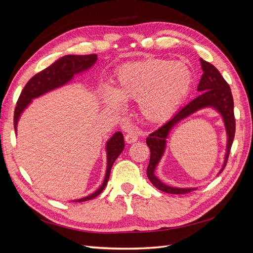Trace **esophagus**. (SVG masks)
<instances>
[{
	"mask_svg": "<svg viewBox=\"0 0 253 253\" xmlns=\"http://www.w3.org/2000/svg\"><path fill=\"white\" fill-rule=\"evenodd\" d=\"M125 138H126V141L127 143H133V142L138 140V135L136 134V132L132 131V132L127 133V134L126 135Z\"/></svg>",
	"mask_w": 253,
	"mask_h": 253,
	"instance_id": "1",
	"label": "esophagus"
}]
</instances>
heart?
Listing matches in <instances>:
<instances>
[{"label":"heart","mask_w":253,"mask_h":253,"mask_svg":"<svg viewBox=\"0 0 253 253\" xmlns=\"http://www.w3.org/2000/svg\"><path fill=\"white\" fill-rule=\"evenodd\" d=\"M192 72L180 61L148 58L120 66L114 90L106 87L102 98L106 105L120 109L122 100H139L142 116L151 122L170 118L189 94Z\"/></svg>","instance_id":"1"}]
</instances>
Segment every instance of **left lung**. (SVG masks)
<instances>
[{
    "label": "left lung",
    "mask_w": 253,
    "mask_h": 253,
    "mask_svg": "<svg viewBox=\"0 0 253 253\" xmlns=\"http://www.w3.org/2000/svg\"><path fill=\"white\" fill-rule=\"evenodd\" d=\"M201 64L204 74L201 78L200 84H198L197 86V90L201 91L200 96H197L186 106H183L179 112L175 114V116H173L172 119H170L163 126L157 128L156 131L152 132L147 138V144L151 151L150 163L147 168L148 178L158 190L166 193L186 194L193 190L169 187L163 183L154 175L155 167L157 166L160 158H162L164 154L166 147V138L168 134H169L170 129L177 124V122H179L183 118L188 117L189 115L193 114L200 109L206 108V106H213L214 109H216L221 114V116H223L228 135L227 153L225 156V164L221 171H223L224 168L226 167L229 154H230L231 145L235 135V118L233 111L234 104L231 89L230 86H229V84L226 82V80L224 79L223 76L220 75V73L215 66L209 62H207V61L203 59H201Z\"/></svg>",
    "instance_id": "left-lung-1"
}]
</instances>
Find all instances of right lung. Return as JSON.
I'll list each match as a JSON object with an SVG mask.
<instances>
[{
	"mask_svg": "<svg viewBox=\"0 0 253 253\" xmlns=\"http://www.w3.org/2000/svg\"><path fill=\"white\" fill-rule=\"evenodd\" d=\"M97 60L96 53H91V55H68L64 56L50 66L46 67L45 70L41 71L40 73L36 74L33 78L26 83V85L23 88L22 93L18 99V102L14 109L13 115V125L14 129H17V124L21 113L24 111V109L29 104L32 99L39 97L42 94L46 93L48 90H51L56 87H59L63 84L70 81L73 76L77 73H80L84 70H87L91 65H93ZM125 148V139L124 135L120 132L115 133L112 138L108 141L106 144V150H108V169H106V175L102 186L99 188L95 193L89 196H86L81 200L76 202H86L89 200H93L96 196L100 194L103 189L105 188L106 183L109 181L111 169L115 160L118 158L124 151Z\"/></svg>",
	"mask_w": 253,
	"mask_h": 253,
	"instance_id": "right-lung-1",
	"label": "right lung"
}]
</instances>
